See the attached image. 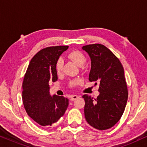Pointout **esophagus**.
<instances>
[{
	"instance_id": "obj_1",
	"label": "esophagus",
	"mask_w": 147,
	"mask_h": 147,
	"mask_svg": "<svg viewBox=\"0 0 147 147\" xmlns=\"http://www.w3.org/2000/svg\"><path fill=\"white\" fill-rule=\"evenodd\" d=\"M78 97H79V96H78V95H71L70 98V100H71V101H74V100H75V99H77Z\"/></svg>"
}]
</instances>
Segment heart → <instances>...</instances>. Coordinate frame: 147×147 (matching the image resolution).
<instances>
[{"instance_id":"obj_1","label":"heart","mask_w":147,"mask_h":147,"mask_svg":"<svg viewBox=\"0 0 147 147\" xmlns=\"http://www.w3.org/2000/svg\"><path fill=\"white\" fill-rule=\"evenodd\" d=\"M68 57L79 66H83L86 61V58L85 55H84L81 52L78 50H75L70 52V53L68 54ZM62 66H63V61H62L61 58H60V59L58 60V61L56 62V70L58 73H59V72L62 71ZM81 80L79 79L72 80V81H70V86H72V87H74V86H77L78 85H79V84L81 83Z\"/></svg>"}]
</instances>
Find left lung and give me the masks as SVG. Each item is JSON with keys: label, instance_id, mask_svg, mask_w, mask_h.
Wrapping results in <instances>:
<instances>
[{"label": "left lung", "instance_id": "left-lung-1", "mask_svg": "<svg viewBox=\"0 0 147 147\" xmlns=\"http://www.w3.org/2000/svg\"><path fill=\"white\" fill-rule=\"evenodd\" d=\"M82 49L91 58L89 81L99 82L100 93L97 99L88 95L83 96L85 119L93 128L107 130L120 120L128 100L124 68L118 58L103 45H87Z\"/></svg>", "mask_w": 147, "mask_h": 147}]
</instances>
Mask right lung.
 Here are the masks:
<instances>
[{
  "mask_svg": "<svg viewBox=\"0 0 147 147\" xmlns=\"http://www.w3.org/2000/svg\"><path fill=\"white\" fill-rule=\"evenodd\" d=\"M68 46L48 47L31 60L23 82L22 99L28 116L43 126H51L63 116L68 99L50 94V82L58 80L56 64Z\"/></svg>",
  "mask_w": 147,
  "mask_h": 147,
  "instance_id": "add662e5",
  "label": "right lung"
}]
</instances>
